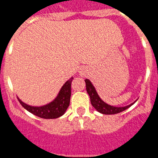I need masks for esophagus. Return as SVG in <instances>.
I'll list each match as a JSON object with an SVG mask.
<instances>
[{"mask_svg":"<svg viewBox=\"0 0 158 158\" xmlns=\"http://www.w3.org/2000/svg\"><path fill=\"white\" fill-rule=\"evenodd\" d=\"M80 75L81 77H84V76H85V73H84V72H80Z\"/></svg>","mask_w":158,"mask_h":158,"instance_id":"34e87169","label":"esophagus"}]
</instances>
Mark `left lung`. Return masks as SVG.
<instances>
[{
    "instance_id": "8db88e82",
    "label": "left lung",
    "mask_w": 158,
    "mask_h": 158,
    "mask_svg": "<svg viewBox=\"0 0 158 158\" xmlns=\"http://www.w3.org/2000/svg\"><path fill=\"white\" fill-rule=\"evenodd\" d=\"M85 81L86 84V90H87L88 94L89 95V97H90V101H91L92 105L93 106V107L96 111H99L101 114H104V115H114V114L122 112V111L129 108L131 106L133 105L137 101L136 100L135 102L131 103L129 105L124 106V107L111 106L101 100V98H100L97 92H96L94 85L92 84L90 80L86 79V80H85Z\"/></svg>"
}]
</instances>
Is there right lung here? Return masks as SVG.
<instances>
[{
  "instance_id": "right-lung-1",
  "label": "right lung",
  "mask_w": 158,
  "mask_h": 158,
  "mask_svg": "<svg viewBox=\"0 0 158 158\" xmlns=\"http://www.w3.org/2000/svg\"><path fill=\"white\" fill-rule=\"evenodd\" d=\"M73 77H70L60 89L57 96L51 102L43 106H31L25 104L17 96L20 104L33 115L43 118H57L65 114L69 105L71 96V83Z\"/></svg>"
}]
</instances>
